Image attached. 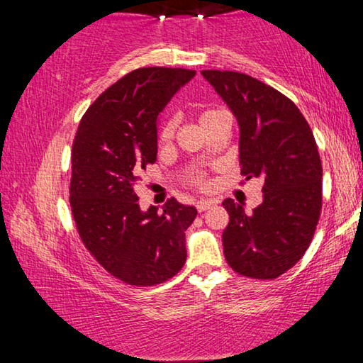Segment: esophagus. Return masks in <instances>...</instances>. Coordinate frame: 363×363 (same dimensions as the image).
<instances>
[{"label": "esophagus", "instance_id": "esophagus-1", "mask_svg": "<svg viewBox=\"0 0 363 363\" xmlns=\"http://www.w3.org/2000/svg\"><path fill=\"white\" fill-rule=\"evenodd\" d=\"M214 205V201L213 200H200L199 203H196V210H199L200 213L201 211H206V210H210V208H213Z\"/></svg>", "mask_w": 363, "mask_h": 363}]
</instances>
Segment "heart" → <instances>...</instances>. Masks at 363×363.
Returning a JSON list of instances; mask_svg holds the SVG:
<instances>
[{"mask_svg":"<svg viewBox=\"0 0 363 363\" xmlns=\"http://www.w3.org/2000/svg\"><path fill=\"white\" fill-rule=\"evenodd\" d=\"M220 113H223V110L203 108V110H200L199 115H196V116H199V123L201 125V128H206ZM174 133H176V118H173V116H169V118H167V120L163 121L162 128H160V133H158L160 143H169V140L173 139Z\"/></svg>","mask_w":363,"mask_h":363,"instance_id":"1","label":"heart"}]
</instances>
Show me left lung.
Instances as JSON below:
<instances>
[{"instance_id": "obj_1", "label": "left lung", "mask_w": 363, "mask_h": 363, "mask_svg": "<svg viewBox=\"0 0 363 363\" xmlns=\"http://www.w3.org/2000/svg\"><path fill=\"white\" fill-rule=\"evenodd\" d=\"M238 123L245 179L264 182L262 203L223 201L229 224L224 256L245 277L277 279L291 269L314 237L322 210V162L309 125L286 96L238 72L203 70Z\"/></svg>"}]
</instances>
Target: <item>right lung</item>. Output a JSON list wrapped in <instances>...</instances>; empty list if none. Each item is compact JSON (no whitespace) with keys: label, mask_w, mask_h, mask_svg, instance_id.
<instances>
[{"label":"right lung","mask_w":363,"mask_h":363,"mask_svg":"<svg viewBox=\"0 0 363 363\" xmlns=\"http://www.w3.org/2000/svg\"><path fill=\"white\" fill-rule=\"evenodd\" d=\"M195 70L147 67L118 79L79 121L72 149L70 205L79 237L113 277L162 284L187 259L186 230L196 208L174 199L144 211L134 182L157 162L158 115Z\"/></svg>","instance_id":"right-lung-1"}]
</instances>
